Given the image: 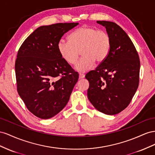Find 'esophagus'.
<instances>
[{
  "mask_svg": "<svg viewBox=\"0 0 155 155\" xmlns=\"http://www.w3.org/2000/svg\"><path fill=\"white\" fill-rule=\"evenodd\" d=\"M85 77V74H82V73H79V78L81 79Z\"/></svg>",
  "mask_w": 155,
  "mask_h": 155,
  "instance_id": "34e87169",
  "label": "esophagus"
}]
</instances>
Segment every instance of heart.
<instances>
[{"mask_svg":"<svg viewBox=\"0 0 155 155\" xmlns=\"http://www.w3.org/2000/svg\"><path fill=\"white\" fill-rule=\"evenodd\" d=\"M68 39H60L57 49L61 58L70 65L77 62L80 51L82 56L75 65L79 71L91 69L95 61L103 62L111 48V38L107 32L86 25L74 30Z\"/></svg>","mask_w":155,"mask_h":155,"instance_id":"obj_1","label":"heart"}]
</instances>
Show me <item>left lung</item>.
<instances>
[{
    "label": "left lung",
    "mask_w": 155,
    "mask_h": 155,
    "mask_svg": "<svg viewBox=\"0 0 155 155\" xmlns=\"http://www.w3.org/2000/svg\"><path fill=\"white\" fill-rule=\"evenodd\" d=\"M111 38L108 56L86 74L89 81L87 98L99 112L115 115L130 104L138 89L140 61L133 43L114 22L98 21Z\"/></svg>",
    "instance_id": "1"
}]
</instances>
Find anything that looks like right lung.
Here are the masks:
<instances>
[{
    "label": "right lung",
    "instance_id": "obj_1",
    "mask_svg": "<svg viewBox=\"0 0 155 155\" xmlns=\"http://www.w3.org/2000/svg\"><path fill=\"white\" fill-rule=\"evenodd\" d=\"M76 23L41 26L26 38L15 64L17 92L29 111L47 119L67 104L78 74L61 58L57 43Z\"/></svg>",
    "mask_w": 155,
    "mask_h": 155
}]
</instances>
